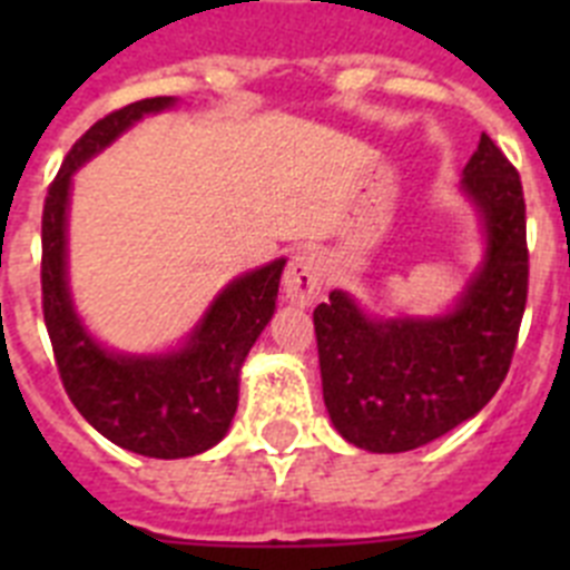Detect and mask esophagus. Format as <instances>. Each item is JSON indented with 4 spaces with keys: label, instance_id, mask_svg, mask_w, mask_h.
Instances as JSON below:
<instances>
[{
    "label": "esophagus",
    "instance_id": "34e87169",
    "mask_svg": "<svg viewBox=\"0 0 570 570\" xmlns=\"http://www.w3.org/2000/svg\"><path fill=\"white\" fill-rule=\"evenodd\" d=\"M322 285H325V265H322L320 254H311V250H302L294 259L288 262L285 276H282V291H285V299L299 305V308H308L314 305V299L320 296Z\"/></svg>",
    "mask_w": 570,
    "mask_h": 570
}]
</instances>
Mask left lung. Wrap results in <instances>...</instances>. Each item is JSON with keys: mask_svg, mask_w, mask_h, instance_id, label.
<instances>
[{"mask_svg": "<svg viewBox=\"0 0 570 570\" xmlns=\"http://www.w3.org/2000/svg\"><path fill=\"white\" fill-rule=\"evenodd\" d=\"M462 190L485 225V262L451 314L376 320L342 291L314 311L331 422L374 454L414 451L480 414L511 367L528 299L525 196L488 134Z\"/></svg>", "mask_w": 570, "mask_h": 570, "instance_id": "1", "label": "left lung"}]
</instances>
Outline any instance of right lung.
<instances>
[{
	"instance_id": "right-lung-1",
	"label": "right lung",
	"mask_w": 570,
	"mask_h": 570,
	"mask_svg": "<svg viewBox=\"0 0 570 570\" xmlns=\"http://www.w3.org/2000/svg\"><path fill=\"white\" fill-rule=\"evenodd\" d=\"M170 105V97L139 99L90 125L65 156L42 210V311L59 380L99 434L154 460L203 454L228 434L239 402V367L274 316L285 268V259H276L230 282L174 354H110L85 331L68 294L70 176L145 114Z\"/></svg>"
}]
</instances>
